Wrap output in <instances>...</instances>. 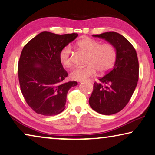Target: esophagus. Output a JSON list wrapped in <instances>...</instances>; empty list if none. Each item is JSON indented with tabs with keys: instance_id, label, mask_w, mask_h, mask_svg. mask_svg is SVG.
Instances as JSON below:
<instances>
[{
	"instance_id": "obj_1",
	"label": "esophagus",
	"mask_w": 155,
	"mask_h": 155,
	"mask_svg": "<svg viewBox=\"0 0 155 155\" xmlns=\"http://www.w3.org/2000/svg\"><path fill=\"white\" fill-rule=\"evenodd\" d=\"M88 81H90V80H88Z\"/></svg>"
}]
</instances>
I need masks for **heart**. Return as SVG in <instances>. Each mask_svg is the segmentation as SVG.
<instances>
[{
	"label": "heart",
	"instance_id": "heart-1",
	"mask_svg": "<svg viewBox=\"0 0 155 155\" xmlns=\"http://www.w3.org/2000/svg\"><path fill=\"white\" fill-rule=\"evenodd\" d=\"M78 47L88 53L87 66L73 68L71 78L75 80H83L95 75L99 71L104 73L110 71L117 59L115 47L110 43L101 44L97 40L85 38L78 42ZM59 60L64 67L72 65L71 49L69 45L64 47L59 54Z\"/></svg>",
	"mask_w": 155,
	"mask_h": 155
}]
</instances>
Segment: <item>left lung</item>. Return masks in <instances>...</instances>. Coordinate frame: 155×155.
Wrapping results in <instances>:
<instances>
[{
	"instance_id": "8db88e82",
	"label": "left lung",
	"mask_w": 155,
	"mask_h": 155,
	"mask_svg": "<svg viewBox=\"0 0 155 155\" xmlns=\"http://www.w3.org/2000/svg\"><path fill=\"white\" fill-rule=\"evenodd\" d=\"M93 36L105 39L115 47V65L100 82H94L89 98L93 110L102 115L120 112L130 101L139 80V62L136 50L122 35L106 32Z\"/></svg>"
}]
</instances>
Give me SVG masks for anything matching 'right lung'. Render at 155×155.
<instances>
[{
	"label": "right lung",
	"mask_w": 155,
	"mask_h": 155,
	"mask_svg": "<svg viewBox=\"0 0 155 155\" xmlns=\"http://www.w3.org/2000/svg\"><path fill=\"white\" fill-rule=\"evenodd\" d=\"M78 35L43 31L22 49L18 65L20 90L36 113L53 116L64 110L68 91L78 82L64 81L68 73L60 62L59 54Z\"/></svg>",
	"instance_id": "right-lung-1"
}]
</instances>
